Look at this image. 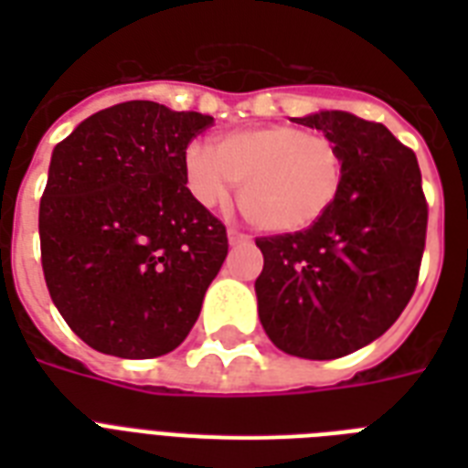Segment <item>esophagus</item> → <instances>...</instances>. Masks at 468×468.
<instances>
[{
    "mask_svg": "<svg viewBox=\"0 0 468 468\" xmlns=\"http://www.w3.org/2000/svg\"><path fill=\"white\" fill-rule=\"evenodd\" d=\"M250 240H252V238L240 233V230H228V242H230V245H248Z\"/></svg>",
    "mask_w": 468,
    "mask_h": 468,
    "instance_id": "obj_1",
    "label": "esophagus"
}]
</instances>
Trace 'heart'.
Wrapping results in <instances>:
<instances>
[{
  "instance_id": "1",
  "label": "heart",
  "mask_w": 468,
  "mask_h": 468,
  "mask_svg": "<svg viewBox=\"0 0 468 468\" xmlns=\"http://www.w3.org/2000/svg\"><path fill=\"white\" fill-rule=\"evenodd\" d=\"M184 182L206 208L226 204L240 182V208L267 233H296L333 206L342 184V155L327 135L293 123L218 135L211 150L191 145Z\"/></svg>"
}]
</instances>
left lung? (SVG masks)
<instances>
[{
  "mask_svg": "<svg viewBox=\"0 0 468 468\" xmlns=\"http://www.w3.org/2000/svg\"><path fill=\"white\" fill-rule=\"evenodd\" d=\"M337 145L333 206L299 233L257 238L264 267L257 311L282 352L337 359L399 320L420 271L428 201L415 153L374 121L347 112L293 119Z\"/></svg>",
  "mask_w": 468,
  "mask_h": 468,
  "instance_id": "8db88e82",
  "label": "left lung"
}]
</instances>
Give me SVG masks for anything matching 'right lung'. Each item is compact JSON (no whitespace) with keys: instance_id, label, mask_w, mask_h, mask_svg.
Here are the masks:
<instances>
[{"instance_id":"obj_1","label":"right lung","mask_w":468,"mask_h":468,"mask_svg":"<svg viewBox=\"0 0 468 468\" xmlns=\"http://www.w3.org/2000/svg\"><path fill=\"white\" fill-rule=\"evenodd\" d=\"M211 116L123 101L50 157L40 262L72 333L123 359L179 347L228 255L226 226L191 197L184 155Z\"/></svg>"}]
</instances>
